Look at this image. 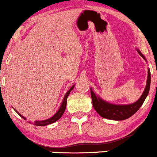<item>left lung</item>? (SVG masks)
<instances>
[{
	"label": "left lung",
	"instance_id": "8db88e82",
	"mask_svg": "<svg viewBox=\"0 0 157 157\" xmlns=\"http://www.w3.org/2000/svg\"><path fill=\"white\" fill-rule=\"evenodd\" d=\"M136 49L139 55L147 62L145 56L141 53V51L138 48ZM150 84H151V73H150V70L148 69L147 84H146L144 91L141 94V97L136 102L130 104H113L106 101L97 94H94L91 88H90L94 108L101 117L105 119L115 120V121H122V120L128 119L134 115L143 104L144 101L149 94Z\"/></svg>",
	"mask_w": 157,
	"mask_h": 157
}]
</instances>
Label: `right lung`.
<instances>
[{
    "instance_id": "right-lung-1",
    "label": "right lung",
    "mask_w": 157,
    "mask_h": 157,
    "mask_svg": "<svg viewBox=\"0 0 157 157\" xmlns=\"http://www.w3.org/2000/svg\"><path fill=\"white\" fill-rule=\"evenodd\" d=\"M74 86H75V85H73L72 86H71V89H70L69 90H68V91L67 92H66V95L64 96V98H63V101H62L61 106H60V108L59 109V110L57 111V112L55 114L53 115L52 117L49 118V119H46V120H42V121H34V123H33L34 125H36V126H44L48 125V124H51L54 123V122L58 121V120H59V119H60V118H61V117H62V115L63 114L64 111H65L66 106V104H67V98H68V95H69L70 92L72 91V89H74ZM14 110L16 111V109H14ZM16 111L17 113H18V114L19 116H21V117L23 118V119H24V120L26 119V118H25V117H23V116L21 115V113H19L17 111ZM29 123L31 124V122L29 121Z\"/></svg>"
}]
</instances>
